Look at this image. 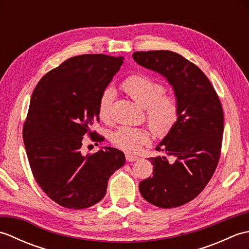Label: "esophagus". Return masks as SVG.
Segmentation results:
<instances>
[{
    "label": "esophagus",
    "instance_id": "esophagus-1",
    "mask_svg": "<svg viewBox=\"0 0 249 249\" xmlns=\"http://www.w3.org/2000/svg\"><path fill=\"white\" fill-rule=\"evenodd\" d=\"M125 157H126V160L127 161H136V160H139V157L138 156H135V155H131V154H126L125 155Z\"/></svg>",
    "mask_w": 249,
    "mask_h": 249
}]
</instances>
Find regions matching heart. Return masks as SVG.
I'll use <instances>...</instances> for the list:
<instances>
[{
  "label": "heart",
  "mask_w": 249,
  "mask_h": 249,
  "mask_svg": "<svg viewBox=\"0 0 249 249\" xmlns=\"http://www.w3.org/2000/svg\"><path fill=\"white\" fill-rule=\"evenodd\" d=\"M122 88L137 103L145 108V118L150 128L158 138H163L176 127L179 118V103L174 93H166V87L151 76L133 73L124 79ZM115 98L111 87L103 89L98 99V115L108 120ZM151 133L146 128L122 126L111 135V142L119 149L129 153L138 152L150 143Z\"/></svg>",
  "instance_id": "1"
}]
</instances>
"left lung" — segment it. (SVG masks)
Masks as SVG:
<instances>
[{
	"instance_id": "1",
	"label": "left lung",
	"mask_w": 249,
	"mask_h": 249,
	"mask_svg": "<svg viewBox=\"0 0 249 249\" xmlns=\"http://www.w3.org/2000/svg\"><path fill=\"white\" fill-rule=\"evenodd\" d=\"M139 65L160 72L171 84L179 103V118L156 151L176 157L149 158L153 177L139 184L147 202L162 209L194 200L210 182L218 165L224 133V112L218 95L203 71L177 52H134Z\"/></svg>"
}]
</instances>
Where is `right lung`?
Returning <instances> with one entry per match:
<instances>
[{"instance_id": "right-lung-1", "label": "right lung", "mask_w": 249, "mask_h": 249, "mask_svg": "<svg viewBox=\"0 0 249 249\" xmlns=\"http://www.w3.org/2000/svg\"><path fill=\"white\" fill-rule=\"evenodd\" d=\"M122 64V56H72L47 72L32 95L23 124L26 155L38 186L64 208L99 202L109 178L125 163L124 153L114 147L87 155L81 150L86 135L102 142L91 127L99 122L100 94Z\"/></svg>"}]
</instances>
